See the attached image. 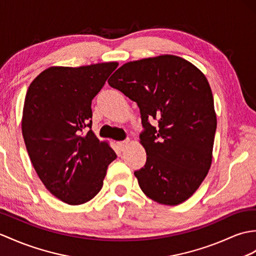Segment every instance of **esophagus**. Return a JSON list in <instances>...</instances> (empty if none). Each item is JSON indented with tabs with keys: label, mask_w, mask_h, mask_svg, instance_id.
<instances>
[{
	"label": "esophagus",
	"mask_w": 256,
	"mask_h": 256,
	"mask_svg": "<svg viewBox=\"0 0 256 256\" xmlns=\"http://www.w3.org/2000/svg\"><path fill=\"white\" fill-rule=\"evenodd\" d=\"M128 142H130V140H123V142H118L116 145L118 147V150L123 152L124 150H126V147L128 145Z\"/></svg>",
	"instance_id": "obj_1"
}]
</instances>
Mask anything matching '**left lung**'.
Listing matches in <instances>:
<instances>
[{"label":"left lung","mask_w":256,"mask_h":256,"mask_svg":"<svg viewBox=\"0 0 256 256\" xmlns=\"http://www.w3.org/2000/svg\"><path fill=\"white\" fill-rule=\"evenodd\" d=\"M108 82L140 108L147 159L134 174L142 191L164 205L186 200L212 159L217 118L205 75L184 58L164 54L123 64Z\"/></svg>","instance_id":"obj_1"}]
</instances>
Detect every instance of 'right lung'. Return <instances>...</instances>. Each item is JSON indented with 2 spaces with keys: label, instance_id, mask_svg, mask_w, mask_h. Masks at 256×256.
<instances>
[{
  "label": "right lung",
  "instance_id": "add662e5",
  "mask_svg": "<svg viewBox=\"0 0 256 256\" xmlns=\"http://www.w3.org/2000/svg\"><path fill=\"white\" fill-rule=\"evenodd\" d=\"M116 62L80 68L52 66L29 86L22 133L29 158L50 193L70 205H80L104 186L108 166L116 158L92 130V100Z\"/></svg>",
  "mask_w": 256,
  "mask_h": 256
}]
</instances>
